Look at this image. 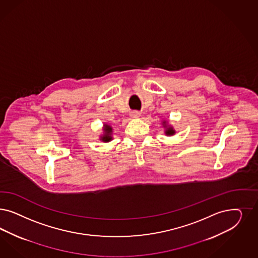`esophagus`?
Wrapping results in <instances>:
<instances>
[{
    "instance_id": "esophagus-1",
    "label": "esophagus",
    "mask_w": 258,
    "mask_h": 258,
    "mask_svg": "<svg viewBox=\"0 0 258 258\" xmlns=\"http://www.w3.org/2000/svg\"><path fill=\"white\" fill-rule=\"evenodd\" d=\"M131 117H140L141 116V113L138 112V111H134L131 114H130Z\"/></svg>"
}]
</instances>
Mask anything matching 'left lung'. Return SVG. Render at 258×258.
I'll return each instance as SVG.
<instances>
[{
	"label": "left lung",
	"instance_id": "obj_1",
	"mask_svg": "<svg viewBox=\"0 0 258 258\" xmlns=\"http://www.w3.org/2000/svg\"><path fill=\"white\" fill-rule=\"evenodd\" d=\"M162 123H163V126L165 127V135H167V136H173L175 133L174 128L172 126L167 124L166 121H163Z\"/></svg>",
	"mask_w": 258,
	"mask_h": 258
}]
</instances>
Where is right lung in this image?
<instances>
[{
    "label": "right lung",
    "instance_id": "right-lung-1",
    "mask_svg": "<svg viewBox=\"0 0 258 258\" xmlns=\"http://www.w3.org/2000/svg\"><path fill=\"white\" fill-rule=\"evenodd\" d=\"M112 127L108 124H104L103 127V135L100 137V141L108 142L112 141Z\"/></svg>",
    "mask_w": 258,
    "mask_h": 258
}]
</instances>
